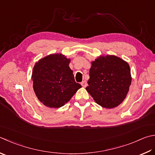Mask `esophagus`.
<instances>
[{
    "instance_id": "34e87169",
    "label": "esophagus",
    "mask_w": 155,
    "mask_h": 155,
    "mask_svg": "<svg viewBox=\"0 0 155 155\" xmlns=\"http://www.w3.org/2000/svg\"><path fill=\"white\" fill-rule=\"evenodd\" d=\"M81 85L82 86L84 87H86L87 86V82H86V80H84L81 83Z\"/></svg>"
}]
</instances>
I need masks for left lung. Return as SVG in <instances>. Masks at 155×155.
<instances>
[{
	"label": "left lung",
	"mask_w": 155,
	"mask_h": 155,
	"mask_svg": "<svg viewBox=\"0 0 155 155\" xmlns=\"http://www.w3.org/2000/svg\"><path fill=\"white\" fill-rule=\"evenodd\" d=\"M91 63L87 92L101 107H117L126 97L132 81L128 63L115 55L101 56Z\"/></svg>",
	"instance_id": "left-lung-1"
}]
</instances>
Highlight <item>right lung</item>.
Returning a JSON list of instances; mask_svg holds the SVG:
<instances>
[{
    "label": "right lung",
    "instance_id": "1",
    "mask_svg": "<svg viewBox=\"0 0 155 155\" xmlns=\"http://www.w3.org/2000/svg\"><path fill=\"white\" fill-rule=\"evenodd\" d=\"M69 63L65 55L52 54L35 64L31 75L34 90L45 106L63 107L81 87L75 82Z\"/></svg>",
    "mask_w": 155,
    "mask_h": 155
}]
</instances>
